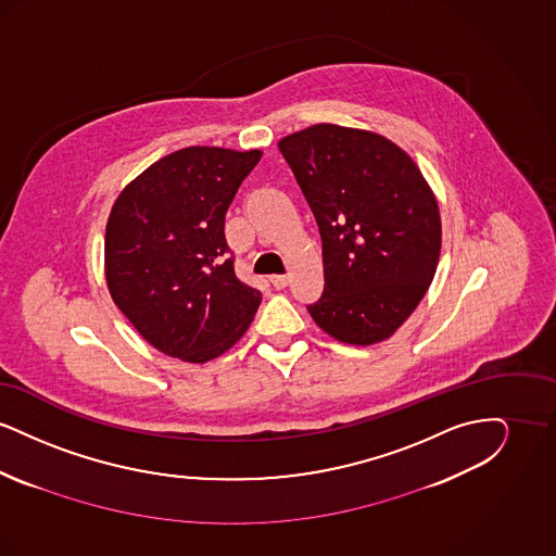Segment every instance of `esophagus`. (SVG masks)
Segmentation results:
<instances>
[{
    "label": "esophagus",
    "mask_w": 556,
    "mask_h": 556,
    "mask_svg": "<svg viewBox=\"0 0 556 556\" xmlns=\"http://www.w3.org/2000/svg\"><path fill=\"white\" fill-rule=\"evenodd\" d=\"M288 283H290V279H288L286 275H273V277H270V286H273L275 290H283V288H288Z\"/></svg>",
    "instance_id": "34e87169"
}]
</instances>
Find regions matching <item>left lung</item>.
<instances>
[{
  "label": "left lung",
  "instance_id": "obj_1",
  "mask_svg": "<svg viewBox=\"0 0 556 556\" xmlns=\"http://www.w3.org/2000/svg\"><path fill=\"white\" fill-rule=\"evenodd\" d=\"M315 214L325 288L308 306L338 342L394 336L433 281L442 223L419 166L394 141L340 125H313L279 141Z\"/></svg>",
  "mask_w": 556,
  "mask_h": 556
}]
</instances>
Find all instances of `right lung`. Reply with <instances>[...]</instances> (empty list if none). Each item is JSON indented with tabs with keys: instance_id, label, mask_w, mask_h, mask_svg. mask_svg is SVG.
I'll use <instances>...</instances> for the list:
<instances>
[{
	"instance_id": "add662e5",
	"label": "right lung",
	"mask_w": 556,
	"mask_h": 556,
	"mask_svg": "<svg viewBox=\"0 0 556 556\" xmlns=\"http://www.w3.org/2000/svg\"><path fill=\"white\" fill-rule=\"evenodd\" d=\"M263 156L211 146L177 150L116 198L106 225V281L146 342L186 363H208L250 327L261 291L227 256L225 214Z\"/></svg>"
}]
</instances>
